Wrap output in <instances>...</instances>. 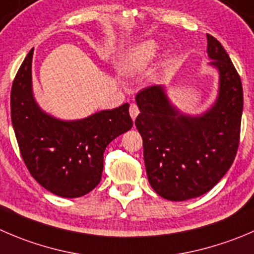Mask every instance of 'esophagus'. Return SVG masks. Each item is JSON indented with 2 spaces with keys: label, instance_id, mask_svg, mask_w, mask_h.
<instances>
[{
  "label": "esophagus",
  "instance_id": "esophagus-1",
  "mask_svg": "<svg viewBox=\"0 0 254 254\" xmlns=\"http://www.w3.org/2000/svg\"><path fill=\"white\" fill-rule=\"evenodd\" d=\"M129 113H130V117H131L132 120L136 119V117L139 115V108H137L136 104H131L130 105V109H129Z\"/></svg>",
  "mask_w": 254,
  "mask_h": 254
}]
</instances>
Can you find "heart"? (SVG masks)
Returning a JSON list of instances; mask_svg holds the SVG:
<instances>
[{
	"label": "heart",
	"mask_w": 254,
	"mask_h": 254,
	"mask_svg": "<svg viewBox=\"0 0 254 254\" xmlns=\"http://www.w3.org/2000/svg\"><path fill=\"white\" fill-rule=\"evenodd\" d=\"M159 46L154 41H144L125 51L119 62V69L123 73L131 74L145 69L156 58Z\"/></svg>",
	"instance_id": "heart-1"
}]
</instances>
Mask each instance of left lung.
<instances>
[{"label":"left lung","mask_w":254,"mask_h":254,"mask_svg":"<svg viewBox=\"0 0 254 254\" xmlns=\"http://www.w3.org/2000/svg\"><path fill=\"white\" fill-rule=\"evenodd\" d=\"M210 65L220 73L215 104L198 117L180 113L164 87L136 94L135 120L142 137L147 179L155 192L185 201L208 192L233 164L240 144L243 89L240 74L222 44L207 34Z\"/></svg>","instance_id":"1"}]
</instances>
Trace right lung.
Masks as SVG:
<instances>
[{"instance_id":"right-lung-1","label":"right lung","mask_w":254,"mask_h":254,"mask_svg":"<svg viewBox=\"0 0 254 254\" xmlns=\"http://www.w3.org/2000/svg\"><path fill=\"white\" fill-rule=\"evenodd\" d=\"M32 58L33 51L24 58L11 90V119L22 159L49 192L80 197L102 180L105 147L131 129L129 104L73 122L51 117L34 100Z\"/></svg>"}]
</instances>
